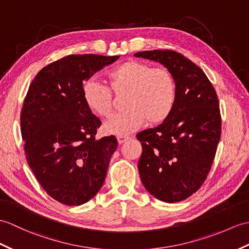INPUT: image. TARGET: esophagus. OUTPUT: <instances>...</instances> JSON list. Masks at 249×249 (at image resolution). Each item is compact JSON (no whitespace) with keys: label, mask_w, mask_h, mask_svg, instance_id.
Listing matches in <instances>:
<instances>
[{"label":"esophagus","mask_w":249,"mask_h":249,"mask_svg":"<svg viewBox=\"0 0 249 249\" xmlns=\"http://www.w3.org/2000/svg\"><path fill=\"white\" fill-rule=\"evenodd\" d=\"M117 139H118V143H119V144H122V143H124L125 141L128 140L129 137H128V136H118Z\"/></svg>","instance_id":"1"}]
</instances>
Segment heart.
<instances>
[{"label":"heart","mask_w":249,"mask_h":249,"mask_svg":"<svg viewBox=\"0 0 249 249\" xmlns=\"http://www.w3.org/2000/svg\"><path fill=\"white\" fill-rule=\"evenodd\" d=\"M109 88L114 93L127 92L124 111L112 115L103 128L109 135L125 136L146 122L162 123L171 114L176 100V83L165 68L128 60L107 74ZM107 86L91 78L83 85V97L90 110L107 117L112 109V94Z\"/></svg>","instance_id":"b5f03b06"}]
</instances>
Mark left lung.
<instances>
[{"label":"left lung","mask_w":249,"mask_h":249,"mask_svg":"<svg viewBox=\"0 0 249 249\" xmlns=\"http://www.w3.org/2000/svg\"><path fill=\"white\" fill-rule=\"evenodd\" d=\"M160 62L175 78L171 114L155 128L139 132L138 169L144 188L164 203H178L197 191L210 171L221 138V114L212 84L201 69L171 50L138 52Z\"/></svg>","instance_id":"left-lung-1"}]
</instances>
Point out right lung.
Listing matches in <instances>:
<instances>
[{
    "label": "right lung",
    "mask_w": 249,
    "mask_h": 249,
    "mask_svg": "<svg viewBox=\"0 0 249 249\" xmlns=\"http://www.w3.org/2000/svg\"><path fill=\"white\" fill-rule=\"evenodd\" d=\"M118 58L67 56L44 67L28 88L21 112L27 162L45 192L63 205L87 203L105 181L118 141L95 139L101 121L86 105L83 83Z\"/></svg>",
    "instance_id": "add662e5"
}]
</instances>
